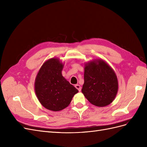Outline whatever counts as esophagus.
Returning a JSON list of instances; mask_svg holds the SVG:
<instances>
[{
	"mask_svg": "<svg viewBox=\"0 0 147 147\" xmlns=\"http://www.w3.org/2000/svg\"><path fill=\"white\" fill-rule=\"evenodd\" d=\"M75 87L79 91H81L82 87H81V86H80V85H79V84H75Z\"/></svg>",
	"mask_w": 147,
	"mask_h": 147,
	"instance_id": "1",
	"label": "esophagus"
}]
</instances>
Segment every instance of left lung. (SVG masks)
Masks as SVG:
<instances>
[{
  "label": "left lung",
  "instance_id": "1",
  "mask_svg": "<svg viewBox=\"0 0 147 147\" xmlns=\"http://www.w3.org/2000/svg\"><path fill=\"white\" fill-rule=\"evenodd\" d=\"M118 90V82L113 69L102 59L84 64V84L82 92L91 104L97 107L109 105Z\"/></svg>",
  "mask_w": 147,
  "mask_h": 147
}]
</instances>
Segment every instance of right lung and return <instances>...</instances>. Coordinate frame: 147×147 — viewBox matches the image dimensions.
<instances>
[{
  "instance_id": "right-lung-1",
  "label": "right lung",
  "mask_w": 147,
  "mask_h": 147,
  "mask_svg": "<svg viewBox=\"0 0 147 147\" xmlns=\"http://www.w3.org/2000/svg\"><path fill=\"white\" fill-rule=\"evenodd\" d=\"M64 63L53 57L44 63L35 80V94L44 107L53 112L64 109L78 92L63 76Z\"/></svg>"
}]
</instances>
